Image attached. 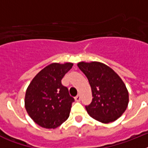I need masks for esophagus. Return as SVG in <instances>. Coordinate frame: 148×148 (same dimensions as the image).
Segmentation results:
<instances>
[{"instance_id": "esophagus-1", "label": "esophagus", "mask_w": 148, "mask_h": 148, "mask_svg": "<svg viewBox=\"0 0 148 148\" xmlns=\"http://www.w3.org/2000/svg\"><path fill=\"white\" fill-rule=\"evenodd\" d=\"M75 101H81V96H80V95H77L76 97H75Z\"/></svg>"}]
</instances>
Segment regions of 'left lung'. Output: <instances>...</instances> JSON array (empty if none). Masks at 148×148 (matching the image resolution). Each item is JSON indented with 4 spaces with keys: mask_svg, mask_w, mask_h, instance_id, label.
Segmentation results:
<instances>
[{
    "mask_svg": "<svg viewBox=\"0 0 148 148\" xmlns=\"http://www.w3.org/2000/svg\"><path fill=\"white\" fill-rule=\"evenodd\" d=\"M79 69L85 74L92 91V101L86 105L90 116L102 123L119 118L128 104V92L121 77L110 67L100 62H80Z\"/></svg>",
    "mask_w": 148,
    "mask_h": 148,
    "instance_id": "8db88e82",
    "label": "left lung"
}]
</instances>
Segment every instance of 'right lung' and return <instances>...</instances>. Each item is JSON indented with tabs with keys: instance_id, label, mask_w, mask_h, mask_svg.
Wrapping results in <instances>:
<instances>
[{
	"instance_id": "1",
	"label": "right lung",
	"mask_w": 148,
	"mask_h": 148,
	"mask_svg": "<svg viewBox=\"0 0 148 148\" xmlns=\"http://www.w3.org/2000/svg\"><path fill=\"white\" fill-rule=\"evenodd\" d=\"M73 64L53 63L36 75L27 89L25 108L31 119L45 128H56L68 118L74 98L61 80Z\"/></svg>"
}]
</instances>
